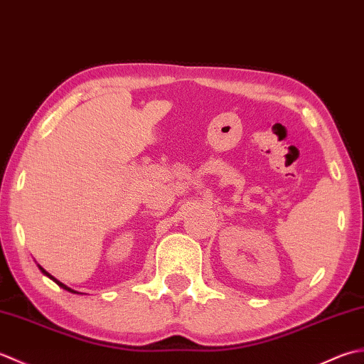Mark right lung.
<instances>
[{"instance_id":"1","label":"right lung","mask_w":364,"mask_h":364,"mask_svg":"<svg viewBox=\"0 0 364 364\" xmlns=\"http://www.w3.org/2000/svg\"><path fill=\"white\" fill-rule=\"evenodd\" d=\"M41 270H42V272H43V273H46V275H47V277H48V278H51V279H53V281H55V283H56V284H58V286H61V287H63V289H65V291H70V292H75V291H72V289H69V287H68V286H65V284H63V283H59V281H58V279H55V278H53V277H51V275H50V273H47V272H46V270H43V269H42V267H41Z\"/></svg>"}]
</instances>
